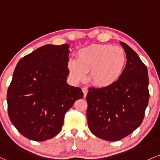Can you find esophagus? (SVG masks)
<instances>
[{"mask_svg": "<svg viewBox=\"0 0 160 160\" xmlns=\"http://www.w3.org/2000/svg\"><path fill=\"white\" fill-rule=\"evenodd\" d=\"M82 90H83V97H87V93H88V89H87V87H83V88H82Z\"/></svg>", "mask_w": 160, "mask_h": 160, "instance_id": "1", "label": "esophagus"}]
</instances>
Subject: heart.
Here are the masks:
<instances>
[{
  "label": "heart",
  "mask_w": 160,
  "mask_h": 160,
  "mask_svg": "<svg viewBox=\"0 0 160 160\" xmlns=\"http://www.w3.org/2000/svg\"><path fill=\"white\" fill-rule=\"evenodd\" d=\"M127 55L122 48L110 44H91L78 50L77 58L68 60L67 67L75 81L87 78L99 87H107L118 81L123 73Z\"/></svg>",
  "instance_id": "obj_1"
}]
</instances>
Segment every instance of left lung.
Returning a JSON list of instances; mask_svg holds the SVG:
<instances>
[{"mask_svg": "<svg viewBox=\"0 0 160 160\" xmlns=\"http://www.w3.org/2000/svg\"><path fill=\"white\" fill-rule=\"evenodd\" d=\"M127 55L123 73L114 84L89 88L87 118L90 131L100 139L120 140L143 120L149 102L147 67L130 47L120 42Z\"/></svg>", "mask_w": 160, "mask_h": 160, "instance_id": "8db88e82", "label": "left lung"}]
</instances>
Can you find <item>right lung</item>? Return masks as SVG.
Instances as JSON below:
<instances>
[{
	"label": "right lung",
	"instance_id": "add662e5",
	"mask_svg": "<svg viewBox=\"0 0 160 160\" xmlns=\"http://www.w3.org/2000/svg\"><path fill=\"white\" fill-rule=\"evenodd\" d=\"M70 45L46 44L19 60L8 90V116L28 139L44 141L62 129L64 115L77 100L80 87L67 83Z\"/></svg>",
	"mask_w": 160,
	"mask_h": 160
}]
</instances>
